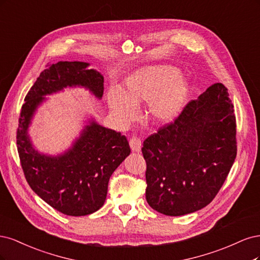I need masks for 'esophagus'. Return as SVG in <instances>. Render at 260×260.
<instances>
[{"label": "esophagus", "instance_id": "obj_1", "mask_svg": "<svg viewBox=\"0 0 260 260\" xmlns=\"http://www.w3.org/2000/svg\"><path fill=\"white\" fill-rule=\"evenodd\" d=\"M129 147L132 149V151L134 152H139L141 150V140L137 136H134L129 140Z\"/></svg>", "mask_w": 260, "mask_h": 260}]
</instances>
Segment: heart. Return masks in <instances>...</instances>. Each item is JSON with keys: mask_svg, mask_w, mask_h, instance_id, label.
<instances>
[{"mask_svg": "<svg viewBox=\"0 0 260 260\" xmlns=\"http://www.w3.org/2000/svg\"><path fill=\"white\" fill-rule=\"evenodd\" d=\"M188 93V82L175 67L151 64L125 78L119 91H110L108 106L116 119L126 123L133 118L134 108L148 102V118L169 124L182 111Z\"/></svg>", "mask_w": 260, "mask_h": 260, "instance_id": "heart-1", "label": "heart"}]
</instances>
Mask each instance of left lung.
Returning a JSON list of instances; mask_svg holds the SVG:
<instances>
[{
	"mask_svg": "<svg viewBox=\"0 0 260 260\" xmlns=\"http://www.w3.org/2000/svg\"><path fill=\"white\" fill-rule=\"evenodd\" d=\"M237 124L228 89L209 86L177 119L144 141L146 200L156 212L182 216L212 202L237 156Z\"/></svg>",
	"mask_w": 260,
	"mask_h": 260,
	"instance_id": "obj_1",
	"label": "left lung"
}]
</instances>
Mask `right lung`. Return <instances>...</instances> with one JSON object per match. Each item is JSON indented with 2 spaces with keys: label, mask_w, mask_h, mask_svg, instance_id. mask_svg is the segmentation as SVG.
I'll list each match as a JSON object with an SVG mask.
<instances>
[{
  "label": "right lung",
  "mask_w": 260,
  "mask_h": 260,
  "mask_svg": "<svg viewBox=\"0 0 260 260\" xmlns=\"http://www.w3.org/2000/svg\"><path fill=\"white\" fill-rule=\"evenodd\" d=\"M84 61H58L47 66L24 98L17 129V148L31 189L64 215L93 214L105 203L112 173L131 153L121 133L89 119L64 152L51 155L32 144L29 127L46 96L67 87H83L97 99L104 94V77Z\"/></svg>",
  "instance_id": "right-lung-1"
}]
</instances>
